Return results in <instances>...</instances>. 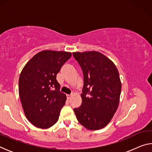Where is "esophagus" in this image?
<instances>
[{
    "instance_id": "esophagus-1",
    "label": "esophagus",
    "mask_w": 152,
    "mask_h": 152,
    "mask_svg": "<svg viewBox=\"0 0 152 152\" xmlns=\"http://www.w3.org/2000/svg\"><path fill=\"white\" fill-rule=\"evenodd\" d=\"M71 97H72V95L71 94L67 95V99H68V100H70L71 99Z\"/></svg>"
}]
</instances>
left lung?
I'll use <instances>...</instances> for the list:
<instances>
[{"mask_svg": "<svg viewBox=\"0 0 152 152\" xmlns=\"http://www.w3.org/2000/svg\"><path fill=\"white\" fill-rule=\"evenodd\" d=\"M84 76L82 104L74 109L77 119L90 130L104 127L119 106L121 82L113 61L98 51L74 52Z\"/></svg>", "mask_w": 152, "mask_h": 152, "instance_id": "8db88e82", "label": "left lung"}]
</instances>
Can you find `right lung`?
Returning a JSON list of instances; mask_svg holds the SVG:
<instances>
[{
  "label": "right lung",
  "instance_id": "add662e5",
  "mask_svg": "<svg viewBox=\"0 0 152 152\" xmlns=\"http://www.w3.org/2000/svg\"><path fill=\"white\" fill-rule=\"evenodd\" d=\"M66 51L44 50L35 55L20 74L19 93L27 119L41 129L58 121L66 96L60 92L56 75L71 58Z\"/></svg>",
  "mask_w": 152,
  "mask_h": 152
}]
</instances>
